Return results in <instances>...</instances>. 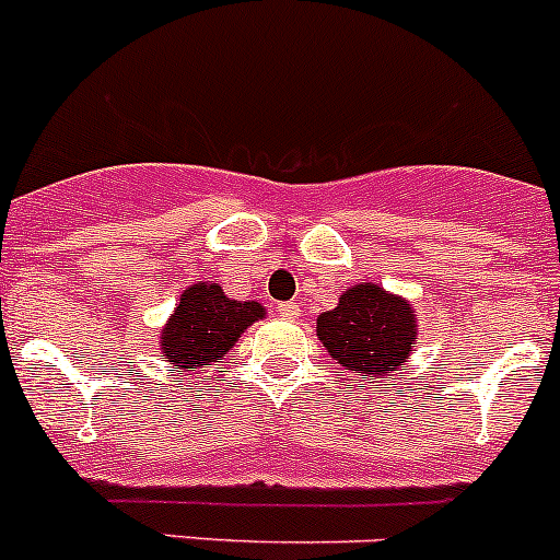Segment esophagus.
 Segmentation results:
<instances>
[{
	"label": "esophagus",
	"mask_w": 560,
	"mask_h": 560,
	"mask_svg": "<svg viewBox=\"0 0 560 560\" xmlns=\"http://www.w3.org/2000/svg\"><path fill=\"white\" fill-rule=\"evenodd\" d=\"M277 311H280V316L283 318L294 322V318H300V302H280V305H277Z\"/></svg>",
	"instance_id": "1"
}]
</instances>
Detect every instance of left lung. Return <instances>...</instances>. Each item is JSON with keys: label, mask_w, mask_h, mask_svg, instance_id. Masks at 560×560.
Returning a JSON list of instances; mask_svg holds the SVG:
<instances>
[{"label": "left lung", "mask_w": 560, "mask_h": 560, "mask_svg": "<svg viewBox=\"0 0 560 560\" xmlns=\"http://www.w3.org/2000/svg\"><path fill=\"white\" fill-rule=\"evenodd\" d=\"M415 311L407 300L374 283L343 291L335 311L318 316V340L351 374L385 380L412 354L418 335Z\"/></svg>", "instance_id": "left-lung-1"}]
</instances>
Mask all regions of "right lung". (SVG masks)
Wrapping results in <instances>:
<instances>
[{"label":"right lung","instance_id":"add662e5","mask_svg":"<svg viewBox=\"0 0 560 560\" xmlns=\"http://www.w3.org/2000/svg\"><path fill=\"white\" fill-rule=\"evenodd\" d=\"M258 302L228 300L217 283H195L162 329V357L178 369L220 363L244 329L264 318Z\"/></svg>","mask_w":560,"mask_h":560}]
</instances>
